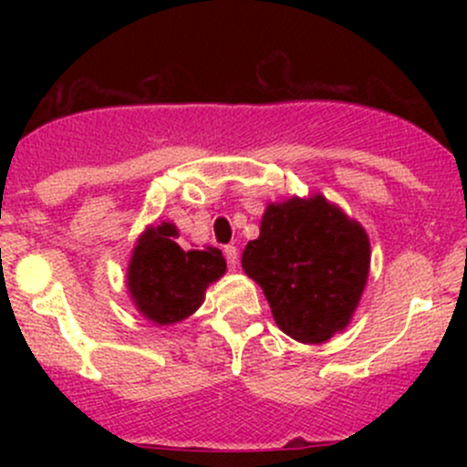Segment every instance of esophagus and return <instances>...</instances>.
Masks as SVG:
<instances>
[{"mask_svg": "<svg viewBox=\"0 0 467 467\" xmlns=\"http://www.w3.org/2000/svg\"><path fill=\"white\" fill-rule=\"evenodd\" d=\"M223 254H226L230 270H237V248H234V245H226V248H223Z\"/></svg>", "mask_w": 467, "mask_h": 467, "instance_id": "esophagus-1", "label": "esophagus"}]
</instances>
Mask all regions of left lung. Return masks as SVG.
Returning a JSON list of instances; mask_svg holds the SVG:
<instances>
[{"label": "left lung", "mask_w": 467, "mask_h": 467, "mask_svg": "<svg viewBox=\"0 0 467 467\" xmlns=\"http://www.w3.org/2000/svg\"><path fill=\"white\" fill-rule=\"evenodd\" d=\"M241 267L259 283L283 334L323 345L351 323L371 267L360 222L325 195L272 202Z\"/></svg>", "instance_id": "obj_1"}]
</instances>
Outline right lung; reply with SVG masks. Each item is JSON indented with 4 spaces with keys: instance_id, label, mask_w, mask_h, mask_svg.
Returning a JSON list of instances; mask_svg holds the SVG:
<instances>
[{
    "instance_id": "add662e5",
    "label": "right lung",
    "mask_w": 467,
    "mask_h": 467,
    "mask_svg": "<svg viewBox=\"0 0 467 467\" xmlns=\"http://www.w3.org/2000/svg\"><path fill=\"white\" fill-rule=\"evenodd\" d=\"M173 222L147 226L127 267L131 303L153 325H175L202 307L206 287L226 275L222 250H182Z\"/></svg>"
}]
</instances>
